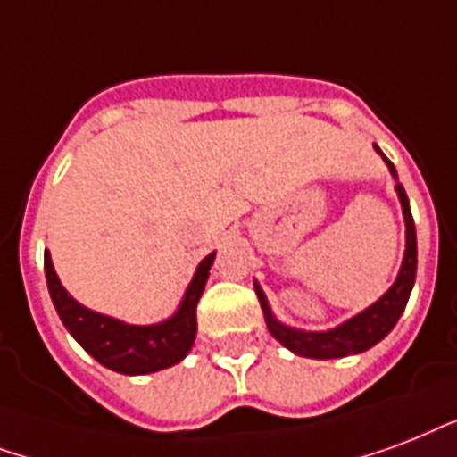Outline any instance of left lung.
Instances as JSON below:
<instances>
[{
  "instance_id": "left-lung-1",
  "label": "left lung",
  "mask_w": 457,
  "mask_h": 457,
  "mask_svg": "<svg viewBox=\"0 0 457 457\" xmlns=\"http://www.w3.org/2000/svg\"><path fill=\"white\" fill-rule=\"evenodd\" d=\"M377 147V145H374ZM384 162H386L388 171L394 173V179L398 180L395 166L388 162V157L377 147ZM395 193L401 197L403 217H405V254H403L401 271L395 284L381 295L374 305L355 314L353 320L343 321L336 328L328 331H300V328H291L281 324V321L271 314V307L267 303V295L262 293V288L254 284V293L260 298L262 312L267 320L269 334L274 336L281 345L293 350L295 355L303 357H314V360H334V357H345V355H357L364 353L372 345L386 338L391 334V328L395 327V321L401 320L403 310L408 305L410 293L415 286V274H417V233H415V221L410 214V203L405 195V188L401 183H395Z\"/></svg>"
}]
</instances>
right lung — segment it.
<instances>
[{
    "label": "right lung",
    "instance_id": "right-lung-1",
    "mask_svg": "<svg viewBox=\"0 0 457 457\" xmlns=\"http://www.w3.org/2000/svg\"><path fill=\"white\" fill-rule=\"evenodd\" d=\"M214 254L217 253L207 254L197 264L195 277L176 314L150 327H136L107 314L93 312L71 298L56 277L49 253H45V277L63 327L97 362L119 374H152L180 362L193 348L197 334V303L210 277Z\"/></svg>",
    "mask_w": 457,
    "mask_h": 457
}]
</instances>
